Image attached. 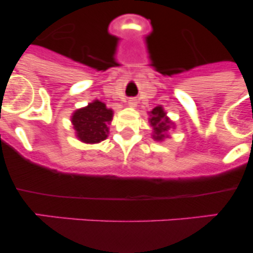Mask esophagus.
Segmentation results:
<instances>
[{
    "label": "esophagus",
    "instance_id": "1",
    "mask_svg": "<svg viewBox=\"0 0 253 253\" xmlns=\"http://www.w3.org/2000/svg\"><path fill=\"white\" fill-rule=\"evenodd\" d=\"M128 104H129V107H135V105H136V100L134 99V98H130V99L128 100Z\"/></svg>",
    "mask_w": 253,
    "mask_h": 253
}]
</instances>
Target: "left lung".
Returning <instances> with one entry per match:
<instances>
[{"label":"left lung","instance_id":"obj_1","mask_svg":"<svg viewBox=\"0 0 253 253\" xmlns=\"http://www.w3.org/2000/svg\"><path fill=\"white\" fill-rule=\"evenodd\" d=\"M149 123L153 126V138L154 140L161 141L168 138V131L171 128V120L167 117L163 107H155L150 112Z\"/></svg>","mask_w":253,"mask_h":253}]
</instances>
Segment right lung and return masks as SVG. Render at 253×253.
<instances>
[{
	"label": "right lung",
	"mask_w": 253,
	"mask_h": 253,
	"mask_svg": "<svg viewBox=\"0 0 253 253\" xmlns=\"http://www.w3.org/2000/svg\"><path fill=\"white\" fill-rule=\"evenodd\" d=\"M112 119L113 110L108 109L104 103L94 100L73 113L72 124L79 140L86 144H94L107 139L109 133L108 124Z\"/></svg>",
	"instance_id": "1"
}]
</instances>
